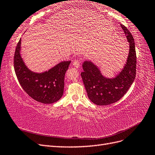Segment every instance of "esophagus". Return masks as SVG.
<instances>
[{
    "label": "esophagus",
    "instance_id": "34e87169",
    "mask_svg": "<svg viewBox=\"0 0 155 155\" xmlns=\"http://www.w3.org/2000/svg\"><path fill=\"white\" fill-rule=\"evenodd\" d=\"M73 66L76 68H78L79 67V65H80V60L79 59H76L73 62Z\"/></svg>",
    "mask_w": 155,
    "mask_h": 155
}]
</instances>
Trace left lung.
Instances as JSON below:
<instances>
[{
  "mask_svg": "<svg viewBox=\"0 0 155 155\" xmlns=\"http://www.w3.org/2000/svg\"><path fill=\"white\" fill-rule=\"evenodd\" d=\"M129 43L127 59L123 69L114 78L103 76L100 70L91 61L83 63L81 73L87 95L97 105H107L118 101L127 92L136 77L137 55L134 38L127 28L120 25Z\"/></svg>",
  "mask_w": 155,
  "mask_h": 155,
  "instance_id": "1",
  "label": "left lung"
}]
</instances>
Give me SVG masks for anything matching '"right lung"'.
<instances>
[{
    "label": "right lung",
    "instance_id": "right-lung-1",
    "mask_svg": "<svg viewBox=\"0 0 155 155\" xmlns=\"http://www.w3.org/2000/svg\"><path fill=\"white\" fill-rule=\"evenodd\" d=\"M21 39L14 55V68L18 81L28 94L45 104H53L63 96L64 76L71 61H62L41 73L34 72L26 67L21 55Z\"/></svg>",
    "mask_w": 155,
    "mask_h": 155
}]
</instances>
